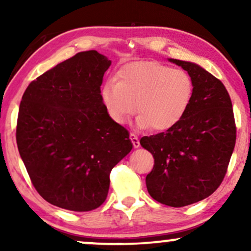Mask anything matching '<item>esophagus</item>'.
<instances>
[{
	"label": "esophagus",
	"instance_id": "34e87169",
	"mask_svg": "<svg viewBox=\"0 0 251 251\" xmlns=\"http://www.w3.org/2000/svg\"><path fill=\"white\" fill-rule=\"evenodd\" d=\"M129 139H131L132 144H133V148H134V149L139 148L140 143H139V139H138L137 135H135L134 133H131V134H129Z\"/></svg>",
	"mask_w": 251,
	"mask_h": 251
}]
</instances>
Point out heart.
Masks as SVG:
<instances>
[{"label":"heart","instance_id":"heart-1","mask_svg":"<svg viewBox=\"0 0 251 251\" xmlns=\"http://www.w3.org/2000/svg\"><path fill=\"white\" fill-rule=\"evenodd\" d=\"M101 100L107 114L124 125L135 112L139 128L166 131L188 111L194 96V82L185 71L174 70L157 61H138L123 66L117 79L101 87Z\"/></svg>","mask_w":251,"mask_h":251}]
</instances>
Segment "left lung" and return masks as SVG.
<instances>
[{
  "instance_id": "8db88e82",
  "label": "left lung",
  "mask_w": 251,
  "mask_h": 251,
  "mask_svg": "<svg viewBox=\"0 0 251 251\" xmlns=\"http://www.w3.org/2000/svg\"><path fill=\"white\" fill-rule=\"evenodd\" d=\"M188 72L194 96L188 111L174 127L140 145L154 158L146 176L153 200L180 208L209 197L221 185L236 143V126L229 93L217 77L200 65L169 59Z\"/></svg>"
}]
</instances>
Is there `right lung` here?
<instances>
[{"label": "right lung", "mask_w": 251, "mask_h": 251, "mask_svg": "<svg viewBox=\"0 0 251 251\" xmlns=\"http://www.w3.org/2000/svg\"><path fill=\"white\" fill-rule=\"evenodd\" d=\"M111 60L77 53L31 81L20 103L16 143L34 188L53 205L91 211L109 174L131 152L127 129L109 118L100 86Z\"/></svg>", "instance_id": "obj_1"}]
</instances>
